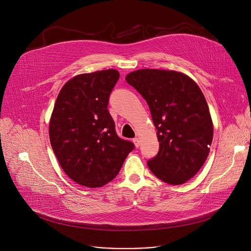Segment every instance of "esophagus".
I'll return each mask as SVG.
<instances>
[{
	"label": "esophagus",
	"instance_id": "obj_1",
	"mask_svg": "<svg viewBox=\"0 0 251 251\" xmlns=\"http://www.w3.org/2000/svg\"><path fill=\"white\" fill-rule=\"evenodd\" d=\"M133 142H134V144H135V147L136 148H139L140 147V140H139V138H134L133 139Z\"/></svg>",
	"mask_w": 251,
	"mask_h": 251
}]
</instances>
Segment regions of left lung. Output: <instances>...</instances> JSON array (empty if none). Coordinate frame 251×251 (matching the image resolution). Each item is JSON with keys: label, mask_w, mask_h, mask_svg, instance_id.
I'll use <instances>...</instances> for the list:
<instances>
[{"label": "left lung", "mask_w": 251, "mask_h": 251, "mask_svg": "<svg viewBox=\"0 0 251 251\" xmlns=\"http://www.w3.org/2000/svg\"><path fill=\"white\" fill-rule=\"evenodd\" d=\"M147 102L157 137L158 155L151 172L169 185H182L204 164L213 137L206 100L199 85L176 70L144 68L126 75Z\"/></svg>", "instance_id": "1"}]
</instances>
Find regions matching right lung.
<instances>
[{"mask_svg": "<svg viewBox=\"0 0 251 251\" xmlns=\"http://www.w3.org/2000/svg\"><path fill=\"white\" fill-rule=\"evenodd\" d=\"M116 69L78 75L60 89L50 120V140L64 173L87 188H100L119 173L133 143L120 139L107 109L119 79Z\"/></svg>", "mask_w": 251, "mask_h": 251, "instance_id": "add662e5", "label": "right lung"}]
</instances>
